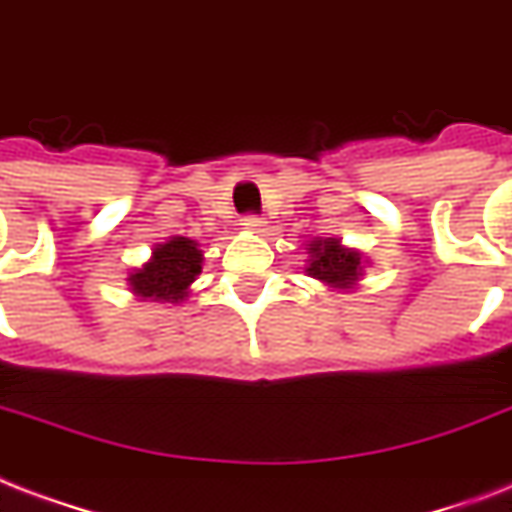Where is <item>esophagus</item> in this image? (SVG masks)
<instances>
[{
  "label": "esophagus",
  "instance_id": "obj_1",
  "mask_svg": "<svg viewBox=\"0 0 512 512\" xmlns=\"http://www.w3.org/2000/svg\"><path fill=\"white\" fill-rule=\"evenodd\" d=\"M243 227L245 229H253V232H264V227H267V221L261 219L259 213H248V216H243Z\"/></svg>",
  "mask_w": 512,
  "mask_h": 512
}]
</instances>
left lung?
<instances>
[{
	"label": "left lung",
	"instance_id": "obj_1",
	"mask_svg": "<svg viewBox=\"0 0 512 512\" xmlns=\"http://www.w3.org/2000/svg\"><path fill=\"white\" fill-rule=\"evenodd\" d=\"M310 272L323 283L336 285V288H347L358 280L360 275V253L342 248L339 240H315L310 248Z\"/></svg>",
	"mask_w": 512,
	"mask_h": 512
}]
</instances>
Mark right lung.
I'll return each instance as SVG.
<instances>
[{
    "label": "right lung",
    "mask_w": 512,
    "mask_h": 512,
    "mask_svg": "<svg viewBox=\"0 0 512 512\" xmlns=\"http://www.w3.org/2000/svg\"><path fill=\"white\" fill-rule=\"evenodd\" d=\"M202 253L189 237H173L160 248H154L149 264L136 269L128 277L130 288L138 296L154 301H178L186 296V288L200 275Z\"/></svg>",
    "instance_id": "right-lung-1"
}]
</instances>
